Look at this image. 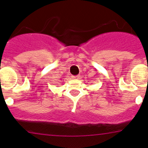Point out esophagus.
Returning <instances> with one entry per match:
<instances>
[{
  "mask_svg": "<svg viewBox=\"0 0 148 148\" xmlns=\"http://www.w3.org/2000/svg\"><path fill=\"white\" fill-rule=\"evenodd\" d=\"M72 78H73V79H78V78H79V75H75V76H72Z\"/></svg>",
  "mask_w": 148,
  "mask_h": 148,
  "instance_id": "34e87169",
  "label": "esophagus"
}]
</instances>
